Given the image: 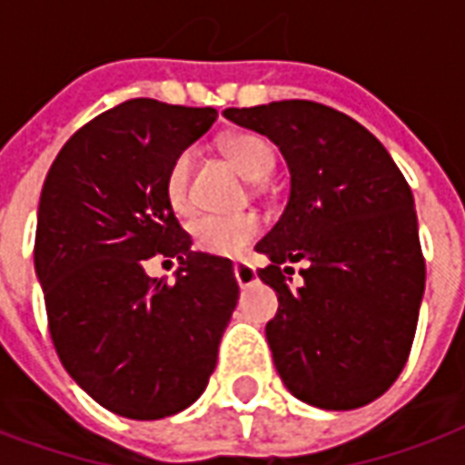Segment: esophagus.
Here are the masks:
<instances>
[{"mask_svg": "<svg viewBox=\"0 0 465 465\" xmlns=\"http://www.w3.org/2000/svg\"><path fill=\"white\" fill-rule=\"evenodd\" d=\"M233 276H236V281H239V285L242 288H249V285L256 283V268L249 266V263H243V261H236L233 263Z\"/></svg>", "mask_w": 465, "mask_h": 465, "instance_id": "34e87169", "label": "esophagus"}]
</instances>
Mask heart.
Segmentation results:
<instances>
[{
    "mask_svg": "<svg viewBox=\"0 0 465 465\" xmlns=\"http://www.w3.org/2000/svg\"><path fill=\"white\" fill-rule=\"evenodd\" d=\"M226 153L232 157L236 167L249 177V180H263L268 172L273 170V150L266 140L253 133H239L232 135L226 143ZM189 167L192 157L189 153L177 154V160L170 164L167 177H164V194L167 202L177 214H187L192 209L189 202ZM261 219L253 214H233V216H199L192 223V239L199 251L209 256H222L233 259L242 256L251 243L259 239Z\"/></svg>",
    "mask_w": 465,
    "mask_h": 465,
    "instance_id": "obj_1",
    "label": "heart"
}]
</instances>
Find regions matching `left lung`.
Wrapping results in <instances>:
<instances>
[{"label": "left lung", "mask_w": 465, "mask_h": 465, "mask_svg": "<svg viewBox=\"0 0 465 465\" xmlns=\"http://www.w3.org/2000/svg\"><path fill=\"white\" fill-rule=\"evenodd\" d=\"M223 118L266 135L291 172L276 226L256 243L259 278L278 295L266 340L295 399L347 411L390 390L407 364L424 298L414 197L380 140L312 101L226 108ZM302 260L303 285L283 272Z\"/></svg>", "instance_id": "8db88e82"}]
</instances>
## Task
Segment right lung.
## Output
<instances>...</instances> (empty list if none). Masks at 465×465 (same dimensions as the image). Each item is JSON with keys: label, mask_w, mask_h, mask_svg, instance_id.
<instances>
[{"label": "right lung", "mask_w": 465, "mask_h": 465, "mask_svg": "<svg viewBox=\"0 0 465 465\" xmlns=\"http://www.w3.org/2000/svg\"><path fill=\"white\" fill-rule=\"evenodd\" d=\"M214 120V108L120 103L61 147L41 189L34 268L58 360L125 419L202 397L239 301L232 261L192 251L164 194L170 164ZM153 255L181 261L172 284L144 273Z\"/></svg>", "instance_id": "1"}]
</instances>
